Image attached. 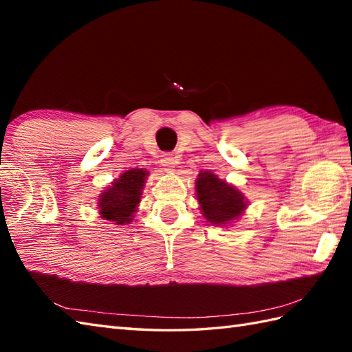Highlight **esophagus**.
<instances>
[{
    "instance_id": "obj_1",
    "label": "esophagus",
    "mask_w": 352,
    "mask_h": 352,
    "mask_svg": "<svg viewBox=\"0 0 352 352\" xmlns=\"http://www.w3.org/2000/svg\"><path fill=\"white\" fill-rule=\"evenodd\" d=\"M160 163L162 166H165L166 170H174L177 162H175V157H173V154H163Z\"/></svg>"
}]
</instances>
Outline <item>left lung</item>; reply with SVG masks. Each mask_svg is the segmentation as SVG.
<instances>
[{"mask_svg": "<svg viewBox=\"0 0 352 352\" xmlns=\"http://www.w3.org/2000/svg\"><path fill=\"white\" fill-rule=\"evenodd\" d=\"M196 198L201 204L204 216L214 225L231 222L246 208L244 196L235 187L208 173L199 174L196 179Z\"/></svg>", "mask_w": 352, "mask_h": 352, "instance_id": "left-lung-1", "label": "left lung"}]
</instances>
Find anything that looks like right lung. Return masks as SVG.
Wrapping results in <instances>:
<instances>
[{
	"instance_id": "add662e5",
	"label": "right lung",
	"mask_w": 352,
	"mask_h": 352,
	"mask_svg": "<svg viewBox=\"0 0 352 352\" xmlns=\"http://www.w3.org/2000/svg\"><path fill=\"white\" fill-rule=\"evenodd\" d=\"M145 175L142 169H130L116 179L109 189L100 195V216L116 225L129 223L141 201Z\"/></svg>"
}]
</instances>
